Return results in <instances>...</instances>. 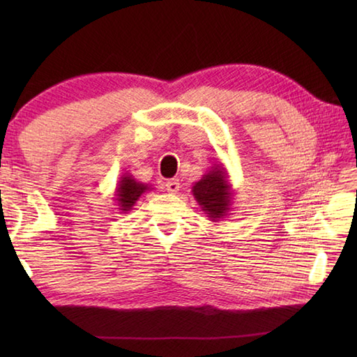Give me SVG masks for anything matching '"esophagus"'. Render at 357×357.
Returning <instances> with one entry per match:
<instances>
[{
	"label": "esophagus",
	"instance_id": "obj_1",
	"mask_svg": "<svg viewBox=\"0 0 357 357\" xmlns=\"http://www.w3.org/2000/svg\"><path fill=\"white\" fill-rule=\"evenodd\" d=\"M165 188L169 193H178L179 190V181L178 179H170L165 183Z\"/></svg>",
	"mask_w": 357,
	"mask_h": 357
}]
</instances>
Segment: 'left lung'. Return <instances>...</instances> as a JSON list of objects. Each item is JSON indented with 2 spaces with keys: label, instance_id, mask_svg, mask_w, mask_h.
I'll return each mask as SVG.
<instances>
[{
  "label": "left lung",
  "instance_id": "1",
  "mask_svg": "<svg viewBox=\"0 0 357 357\" xmlns=\"http://www.w3.org/2000/svg\"><path fill=\"white\" fill-rule=\"evenodd\" d=\"M192 193L210 221H221L231 210L234 192L222 164H215L202 174L198 183L193 184Z\"/></svg>",
  "mask_w": 357,
  "mask_h": 357
}]
</instances>
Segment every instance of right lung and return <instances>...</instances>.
Segmentation results:
<instances>
[{
	"label": "right lung",
	"instance_id": "add662e5",
	"mask_svg": "<svg viewBox=\"0 0 357 357\" xmlns=\"http://www.w3.org/2000/svg\"><path fill=\"white\" fill-rule=\"evenodd\" d=\"M149 190H151V187L149 184L139 183V181H136L132 174L124 173L123 176L119 178L115 190V201L119 213H128V211L133 208L136 201Z\"/></svg>",
	"mask_w": 357,
	"mask_h": 357
}]
</instances>
